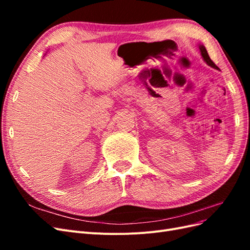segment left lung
<instances>
[{
  "instance_id": "obj_1",
  "label": "left lung",
  "mask_w": 250,
  "mask_h": 250,
  "mask_svg": "<svg viewBox=\"0 0 250 250\" xmlns=\"http://www.w3.org/2000/svg\"><path fill=\"white\" fill-rule=\"evenodd\" d=\"M198 48H199L200 54H201V57H202L203 60H204V62H207L208 65H209V66H211V67H214V69H216V70H220L213 62H211V59L209 58V56H208V51H207L206 47H204L203 44L199 43V44H198Z\"/></svg>"
}]
</instances>
